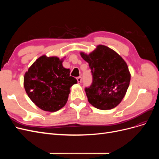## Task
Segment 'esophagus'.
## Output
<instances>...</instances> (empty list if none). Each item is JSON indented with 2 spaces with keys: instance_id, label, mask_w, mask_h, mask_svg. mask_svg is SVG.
I'll list each match as a JSON object with an SVG mask.
<instances>
[{
  "instance_id": "esophagus-1",
  "label": "esophagus",
  "mask_w": 159,
  "mask_h": 159,
  "mask_svg": "<svg viewBox=\"0 0 159 159\" xmlns=\"http://www.w3.org/2000/svg\"><path fill=\"white\" fill-rule=\"evenodd\" d=\"M76 79H77V81H78V83L80 84L81 81V77H78Z\"/></svg>"
}]
</instances>
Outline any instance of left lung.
Wrapping results in <instances>:
<instances>
[{"instance_id":"left-lung-1","label":"left lung","mask_w":159,"mask_h":159,"mask_svg":"<svg viewBox=\"0 0 159 159\" xmlns=\"http://www.w3.org/2000/svg\"><path fill=\"white\" fill-rule=\"evenodd\" d=\"M88 62L93 75V82L85 91L89 103L101 110L115 108L125 95L131 74L123 57L110 48L98 45L89 53L80 52Z\"/></svg>"}]
</instances>
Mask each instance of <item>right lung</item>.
<instances>
[{
    "label": "right lung",
    "instance_id": "1",
    "mask_svg": "<svg viewBox=\"0 0 159 159\" xmlns=\"http://www.w3.org/2000/svg\"><path fill=\"white\" fill-rule=\"evenodd\" d=\"M64 58L43 55L34 62L24 76V87L32 102L49 112L60 110L66 104L70 88L77 80L64 68Z\"/></svg>",
    "mask_w": 159,
    "mask_h": 159
}]
</instances>
